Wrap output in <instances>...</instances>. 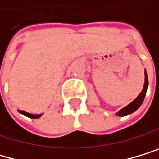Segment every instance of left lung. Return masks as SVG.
<instances>
[{
  "label": "left lung",
  "mask_w": 159,
  "mask_h": 159,
  "mask_svg": "<svg viewBox=\"0 0 159 159\" xmlns=\"http://www.w3.org/2000/svg\"><path fill=\"white\" fill-rule=\"evenodd\" d=\"M148 86V75H147V71L145 70V84H144V88H143L142 92L131 103H129L127 107H123L122 109H120L119 111L116 113V115H118V116H125V115L131 114L134 111H136V110H137L141 107V104L143 103V102H144V99H145L146 94H147Z\"/></svg>",
  "instance_id": "obj_1"
}]
</instances>
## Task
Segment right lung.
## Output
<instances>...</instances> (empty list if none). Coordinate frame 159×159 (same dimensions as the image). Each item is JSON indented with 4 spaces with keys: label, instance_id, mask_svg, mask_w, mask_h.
<instances>
[{
    "label": "right lung",
    "instance_id": "right-lung-1",
    "mask_svg": "<svg viewBox=\"0 0 159 159\" xmlns=\"http://www.w3.org/2000/svg\"><path fill=\"white\" fill-rule=\"evenodd\" d=\"M19 112L21 114H23L27 117H29V118H33V119H36V118H39V117L42 116V114H32V113H29V112H25L23 110H19Z\"/></svg>",
    "mask_w": 159,
    "mask_h": 159
}]
</instances>
